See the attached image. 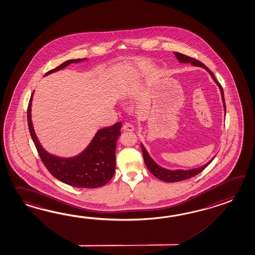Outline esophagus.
<instances>
[{
  "mask_svg": "<svg viewBox=\"0 0 255 255\" xmlns=\"http://www.w3.org/2000/svg\"><path fill=\"white\" fill-rule=\"evenodd\" d=\"M122 129L124 131H133L134 130V127H133V125H131L130 123L126 122V123L123 125V127H122Z\"/></svg>",
  "mask_w": 255,
  "mask_h": 255,
  "instance_id": "obj_1",
  "label": "esophagus"
}]
</instances>
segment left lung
Returning <instances> with one entry per match:
<instances>
[{
    "label": "left lung",
    "instance_id": "8db88e82",
    "mask_svg": "<svg viewBox=\"0 0 255 255\" xmlns=\"http://www.w3.org/2000/svg\"><path fill=\"white\" fill-rule=\"evenodd\" d=\"M174 55H175V57L177 58L178 60H179L180 62H182V63H191L192 65L202 67V68H204L205 70H207V71L209 72V74L211 75V77L213 78L215 83L218 84V86H219V89H220L221 95H222V101H223L224 109H225L226 111L225 99H224L223 89H222V87H221V85L219 84V82L216 80V78L214 76L213 72L210 71V70L207 68V66L205 65V64H203L201 61H199V60H197V59H193V58H191V57H188V56L184 55V54L179 53V52H174ZM141 149H142L143 159H144L145 164L147 166L148 171L151 172L155 177L160 179L161 181L167 182V183L180 182V181H184V180H187V179H189V178L196 176L198 173H200L204 169H206L207 165H208L214 159L213 158L210 161H208L207 164L201 166V167H198V168H196V169L171 171V170H167V169H164V168H162V167L158 165V164L150 158V156L148 155V151L146 150V148H144V146H143L142 144H141Z\"/></svg>",
    "mask_w": 255,
    "mask_h": 255
}]
</instances>
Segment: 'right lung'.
<instances>
[{"instance_id":"obj_1","label":"right lung","mask_w":255,"mask_h":255,"mask_svg":"<svg viewBox=\"0 0 255 255\" xmlns=\"http://www.w3.org/2000/svg\"><path fill=\"white\" fill-rule=\"evenodd\" d=\"M86 59H70L48 71L46 75L59 71L71 63H77ZM30 97L27 107V122L30 135L36 146L42 162L48 172L59 181L79 188H97L107 184L116 171V148L120 136L121 122L97 131L89 146L82 153L73 158H59L48 153L36 137L31 121Z\"/></svg>"}]
</instances>
